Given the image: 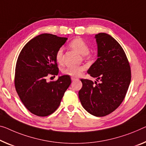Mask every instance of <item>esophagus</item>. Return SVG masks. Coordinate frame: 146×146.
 <instances>
[{"instance_id": "1", "label": "esophagus", "mask_w": 146, "mask_h": 146, "mask_svg": "<svg viewBox=\"0 0 146 146\" xmlns=\"http://www.w3.org/2000/svg\"><path fill=\"white\" fill-rule=\"evenodd\" d=\"M71 80H72V81H74V80H78V78H74V77H72L71 78Z\"/></svg>"}]
</instances>
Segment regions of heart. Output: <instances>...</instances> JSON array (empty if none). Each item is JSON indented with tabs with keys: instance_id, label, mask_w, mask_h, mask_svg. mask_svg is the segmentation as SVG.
<instances>
[{
	"instance_id": "heart-1",
	"label": "heart",
	"mask_w": 146,
	"mask_h": 146,
	"mask_svg": "<svg viewBox=\"0 0 146 146\" xmlns=\"http://www.w3.org/2000/svg\"><path fill=\"white\" fill-rule=\"evenodd\" d=\"M70 48L79 53L82 55H87L89 53V47L84 40L80 38L74 39L69 44ZM55 59L59 64H61L62 62V49L60 48L56 53ZM84 66L77 67H66L62 70L63 74L71 76V77H78L84 71Z\"/></svg>"
}]
</instances>
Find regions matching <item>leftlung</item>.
<instances>
[{"label": "left lung", "mask_w": 146, "mask_h": 146, "mask_svg": "<svg viewBox=\"0 0 146 146\" xmlns=\"http://www.w3.org/2000/svg\"><path fill=\"white\" fill-rule=\"evenodd\" d=\"M97 44L96 61L87 70L100 84L81 79L79 98L82 106L96 117L107 115L121 104L131 80L129 62L121 45L106 33L95 35Z\"/></svg>", "instance_id": "8db88e82"}]
</instances>
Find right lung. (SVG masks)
<instances>
[{"label":"right lung","mask_w":146,"mask_h":146,"mask_svg":"<svg viewBox=\"0 0 146 146\" xmlns=\"http://www.w3.org/2000/svg\"><path fill=\"white\" fill-rule=\"evenodd\" d=\"M67 39L47 33L40 35L25 44L17 58L15 89L24 106L36 115L45 117L53 113L71 84L70 76L66 75L54 82L46 80L58 75L56 53Z\"/></svg>","instance_id":"right-lung-1"}]
</instances>
